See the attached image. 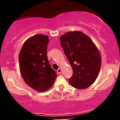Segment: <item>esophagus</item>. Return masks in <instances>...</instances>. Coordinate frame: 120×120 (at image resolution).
Segmentation results:
<instances>
[{
	"label": "esophagus",
	"instance_id": "esophagus-1",
	"mask_svg": "<svg viewBox=\"0 0 120 120\" xmlns=\"http://www.w3.org/2000/svg\"><path fill=\"white\" fill-rule=\"evenodd\" d=\"M57 73H58L59 74H61V69L59 68L57 70Z\"/></svg>",
	"mask_w": 120,
	"mask_h": 120
}]
</instances>
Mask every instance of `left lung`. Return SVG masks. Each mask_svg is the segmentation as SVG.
I'll return each mask as SVG.
<instances>
[{
	"mask_svg": "<svg viewBox=\"0 0 120 120\" xmlns=\"http://www.w3.org/2000/svg\"><path fill=\"white\" fill-rule=\"evenodd\" d=\"M61 46L72 67L71 86L84 89L98 76L101 64L98 49L87 35L80 31H69L60 37Z\"/></svg>",
	"mask_w": 120,
	"mask_h": 120,
	"instance_id": "left-lung-1",
	"label": "left lung"
}]
</instances>
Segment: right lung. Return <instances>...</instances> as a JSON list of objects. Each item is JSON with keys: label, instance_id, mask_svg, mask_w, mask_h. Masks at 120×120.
Listing matches in <instances>:
<instances>
[{"label": "right lung", "instance_id": "obj_1", "mask_svg": "<svg viewBox=\"0 0 120 120\" xmlns=\"http://www.w3.org/2000/svg\"><path fill=\"white\" fill-rule=\"evenodd\" d=\"M47 35L37 34L24 42L19 54V67L25 83L38 92L49 90L57 74L51 67L47 56Z\"/></svg>", "mask_w": 120, "mask_h": 120}]
</instances>
